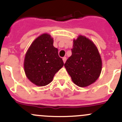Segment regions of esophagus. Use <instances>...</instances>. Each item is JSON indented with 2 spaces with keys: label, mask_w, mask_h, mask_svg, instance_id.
<instances>
[{
  "label": "esophagus",
  "mask_w": 122,
  "mask_h": 122,
  "mask_svg": "<svg viewBox=\"0 0 122 122\" xmlns=\"http://www.w3.org/2000/svg\"><path fill=\"white\" fill-rule=\"evenodd\" d=\"M62 60H63L64 63H65V62H66V60H67V58H66V56H64V57L62 58Z\"/></svg>",
  "instance_id": "esophagus-1"
}]
</instances>
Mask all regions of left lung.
<instances>
[{
	"label": "left lung",
	"instance_id": "obj_1",
	"mask_svg": "<svg viewBox=\"0 0 122 122\" xmlns=\"http://www.w3.org/2000/svg\"><path fill=\"white\" fill-rule=\"evenodd\" d=\"M71 53L64 66L74 83L80 87L94 83L102 69L101 56L94 42L80 35L73 41Z\"/></svg>",
	"mask_w": 122,
	"mask_h": 122
}]
</instances>
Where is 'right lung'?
Masks as SVG:
<instances>
[{
    "instance_id": "obj_1",
    "label": "right lung",
    "mask_w": 122,
    "mask_h": 122,
    "mask_svg": "<svg viewBox=\"0 0 122 122\" xmlns=\"http://www.w3.org/2000/svg\"><path fill=\"white\" fill-rule=\"evenodd\" d=\"M54 40L49 34L44 33L33 42L25 54L24 71L30 81L39 86L50 83L56 72L64 66Z\"/></svg>"
}]
</instances>
